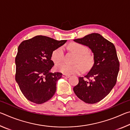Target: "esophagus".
I'll list each match as a JSON object with an SVG mask.
<instances>
[{
	"label": "esophagus",
	"instance_id": "1",
	"mask_svg": "<svg viewBox=\"0 0 130 130\" xmlns=\"http://www.w3.org/2000/svg\"><path fill=\"white\" fill-rule=\"evenodd\" d=\"M62 77L64 78H69L70 76L69 75H68V74H62Z\"/></svg>",
	"mask_w": 130,
	"mask_h": 130
}]
</instances>
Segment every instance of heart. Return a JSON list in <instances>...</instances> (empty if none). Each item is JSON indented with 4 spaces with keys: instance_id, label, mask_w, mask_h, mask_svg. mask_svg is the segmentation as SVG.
Masks as SVG:
<instances>
[{
    "instance_id": "1",
    "label": "heart",
    "mask_w": 130,
    "mask_h": 130,
    "mask_svg": "<svg viewBox=\"0 0 130 130\" xmlns=\"http://www.w3.org/2000/svg\"><path fill=\"white\" fill-rule=\"evenodd\" d=\"M70 50L77 54L76 59V62H79L85 69L89 68L92 63V58L87 53L88 49L85 46L78 43H72L70 44ZM64 57V50L62 46L59 47L55 49L52 54V60L55 63H58L62 62ZM56 70L65 74H78L81 73L83 68L80 64H68L62 63L56 66Z\"/></svg>"
}]
</instances>
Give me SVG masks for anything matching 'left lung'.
Here are the masks:
<instances>
[{"instance_id": "obj_1", "label": "left lung", "mask_w": 130, "mask_h": 130, "mask_svg": "<svg viewBox=\"0 0 130 130\" xmlns=\"http://www.w3.org/2000/svg\"><path fill=\"white\" fill-rule=\"evenodd\" d=\"M73 41L88 47L93 53L94 61L84 77L78 78V84L73 88V91L83 102L94 104L107 96L116 84L119 62L115 47L98 33Z\"/></svg>"}]
</instances>
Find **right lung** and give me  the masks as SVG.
<instances>
[{
  "label": "right lung",
  "mask_w": 130,
  "mask_h": 130,
  "mask_svg": "<svg viewBox=\"0 0 130 130\" xmlns=\"http://www.w3.org/2000/svg\"><path fill=\"white\" fill-rule=\"evenodd\" d=\"M67 41L37 36L19 45L15 58V80L28 100L40 104L53 96L62 74L50 72L54 65L52 54Z\"/></svg>",
  "instance_id": "1"
}]
</instances>
